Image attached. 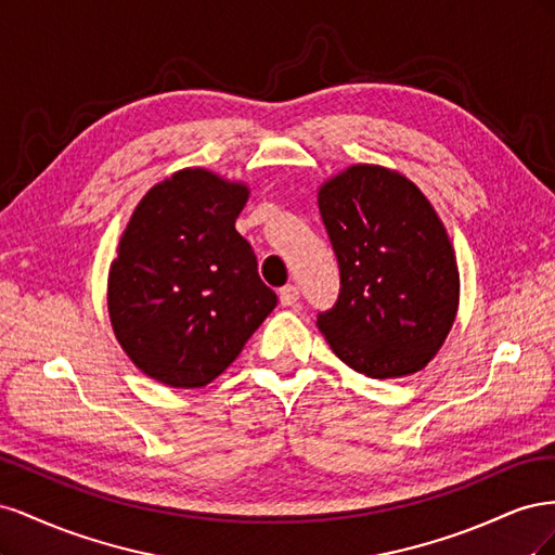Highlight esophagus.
<instances>
[{"instance_id": "1", "label": "esophagus", "mask_w": 555, "mask_h": 555, "mask_svg": "<svg viewBox=\"0 0 555 555\" xmlns=\"http://www.w3.org/2000/svg\"><path fill=\"white\" fill-rule=\"evenodd\" d=\"M278 296H280V306L289 308V306H294L296 300H298V287H294V284H287V287L280 289Z\"/></svg>"}]
</instances>
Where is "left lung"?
<instances>
[{"mask_svg":"<svg viewBox=\"0 0 555 555\" xmlns=\"http://www.w3.org/2000/svg\"><path fill=\"white\" fill-rule=\"evenodd\" d=\"M317 206L340 266V296L317 319L333 354L373 379L424 371L461 298L456 251L433 204L393 169L351 164L319 184Z\"/></svg>","mask_w":555,"mask_h":555,"instance_id":"left-lung-1","label":"left lung"}]
</instances>
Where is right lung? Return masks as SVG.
Listing matches in <instances>:
<instances>
[{"label": "right lung", "instance_id": "1", "mask_svg": "<svg viewBox=\"0 0 555 555\" xmlns=\"http://www.w3.org/2000/svg\"><path fill=\"white\" fill-rule=\"evenodd\" d=\"M249 188L208 169L164 178L133 208L108 271L125 354L171 389H204L236 361L278 298L236 231Z\"/></svg>", "mask_w": 555, "mask_h": 555}]
</instances>
